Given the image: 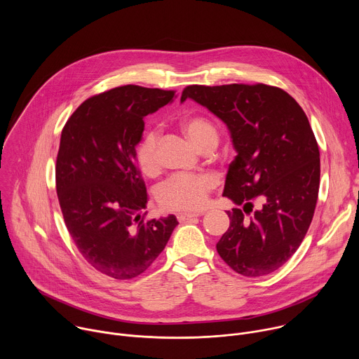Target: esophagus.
<instances>
[{"mask_svg": "<svg viewBox=\"0 0 359 359\" xmlns=\"http://www.w3.org/2000/svg\"><path fill=\"white\" fill-rule=\"evenodd\" d=\"M201 215L203 213H180V215H177V220L179 222H186V220H190L193 217H198Z\"/></svg>", "mask_w": 359, "mask_h": 359, "instance_id": "34e87169", "label": "esophagus"}]
</instances>
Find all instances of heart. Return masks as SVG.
Returning a JSON list of instances; mask_svg holds the SVG:
<instances>
[{
	"label": "heart",
	"mask_w": 359,
	"mask_h": 359,
	"mask_svg": "<svg viewBox=\"0 0 359 359\" xmlns=\"http://www.w3.org/2000/svg\"><path fill=\"white\" fill-rule=\"evenodd\" d=\"M183 130L189 139L203 150L216 146L219 132L216 126L204 118H189L183 122ZM135 159L142 173L156 175L159 170V132L147 129L143 132L135 149ZM216 179L210 173H177L163 180L156 187L159 206L168 212H196L204 208L210 191L216 187Z\"/></svg>",
	"instance_id": "1"
}]
</instances>
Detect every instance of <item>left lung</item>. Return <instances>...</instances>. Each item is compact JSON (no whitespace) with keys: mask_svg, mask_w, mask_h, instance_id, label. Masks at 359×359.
Instances as JSON below:
<instances>
[{"mask_svg":"<svg viewBox=\"0 0 359 359\" xmlns=\"http://www.w3.org/2000/svg\"><path fill=\"white\" fill-rule=\"evenodd\" d=\"M187 97L227 125L237 150L223 196L243 210L227 212L217 252L244 277L267 276L290 260L314 216L320 149L309 118L291 95L266 83L190 85L180 100ZM255 198L264 201L259 211Z\"/></svg>","mask_w":359,"mask_h":359,"instance_id":"1","label":"left lung"}]
</instances>
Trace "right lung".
I'll return each mask as SVG.
<instances>
[{"mask_svg":"<svg viewBox=\"0 0 359 359\" xmlns=\"http://www.w3.org/2000/svg\"><path fill=\"white\" fill-rule=\"evenodd\" d=\"M176 90L118 86L88 97L67 121L57 156V193L65 226L85 262L130 280L158 259L177 226L175 216L146 219L147 193L135 149L143 118Z\"/></svg>","mask_w":359,"mask_h":359,"instance_id":"right-lung-1","label":"right lung"}]
</instances>
